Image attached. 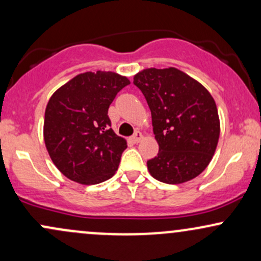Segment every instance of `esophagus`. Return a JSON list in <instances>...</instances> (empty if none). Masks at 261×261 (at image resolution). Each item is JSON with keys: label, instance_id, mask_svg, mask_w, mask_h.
<instances>
[{"label": "esophagus", "instance_id": "obj_1", "mask_svg": "<svg viewBox=\"0 0 261 261\" xmlns=\"http://www.w3.org/2000/svg\"><path fill=\"white\" fill-rule=\"evenodd\" d=\"M131 140H133L134 143H139L141 140H142V134L140 133V131H136L133 136H131Z\"/></svg>", "mask_w": 261, "mask_h": 261}]
</instances>
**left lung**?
<instances>
[{"label": "left lung", "mask_w": 261, "mask_h": 261, "mask_svg": "<svg viewBox=\"0 0 261 261\" xmlns=\"http://www.w3.org/2000/svg\"><path fill=\"white\" fill-rule=\"evenodd\" d=\"M145 95L160 151L147 161L154 179L166 184L191 180L216 151L220 119L207 89L174 67L147 68L134 77Z\"/></svg>", "instance_id": "8db88e82"}]
</instances>
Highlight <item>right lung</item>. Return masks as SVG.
<instances>
[{
  "mask_svg": "<svg viewBox=\"0 0 261 261\" xmlns=\"http://www.w3.org/2000/svg\"><path fill=\"white\" fill-rule=\"evenodd\" d=\"M127 85L120 74L86 72L51 95L45 110V146L68 179L93 185L115 174L127 145L113 131L108 109Z\"/></svg>",
  "mask_w": 261,
  "mask_h": 261,
  "instance_id": "right-lung-1",
  "label": "right lung"
}]
</instances>
